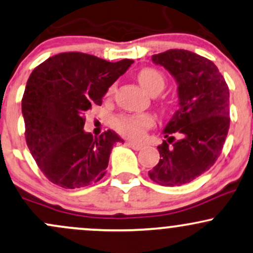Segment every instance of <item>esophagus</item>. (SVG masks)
Masks as SVG:
<instances>
[{
	"mask_svg": "<svg viewBox=\"0 0 253 253\" xmlns=\"http://www.w3.org/2000/svg\"><path fill=\"white\" fill-rule=\"evenodd\" d=\"M127 145H128L129 148H132L133 150H141L144 148V144L135 143V141H127Z\"/></svg>",
	"mask_w": 253,
	"mask_h": 253,
	"instance_id": "1",
	"label": "esophagus"
}]
</instances>
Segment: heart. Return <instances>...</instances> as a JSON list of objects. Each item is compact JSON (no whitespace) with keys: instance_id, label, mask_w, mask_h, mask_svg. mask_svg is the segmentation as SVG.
Wrapping results in <instances>:
<instances>
[{"instance_id":"1","label":"heart","mask_w":253,"mask_h":253,"mask_svg":"<svg viewBox=\"0 0 253 253\" xmlns=\"http://www.w3.org/2000/svg\"><path fill=\"white\" fill-rule=\"evenodd\" d=\"M138 82L151 95L154 92H161L165 87V77L160 71L155 68H144L138 73ZM115 90V85H112L108 90V95H112ZM155 119L149 114H128L120 115L114 119V128L120 134L131 139H141L145 131L154 126Z\"/></svg>"}]
</instances>
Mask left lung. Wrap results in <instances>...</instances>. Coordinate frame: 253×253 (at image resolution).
I'll return each mask as SVG.
<instances>
[{
    "instance_id": "obj_1",
    "label": "left lung",
    "mask_w": 253,
    "mask_h": 253,
    "mask_svg": "<svg viewBox=\"0 0 253 253\" xmlns=\"http://www.w3.org/2000/svg\"><path fill=\"white\" fill-rule=\"evenodd\" d=\"M152 61L175 79L179 109L163 129L168 139L157 146L160 162L149 176L162 186L188 184L212 167L223 148L230 121L228 85L212 61L188 50H167L152 55Z\"/></svg>"
}]
</instances>
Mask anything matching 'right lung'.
Returning a JSON list of instances; mask_svg holds the SVG:
<instances>
[{
    "instance_id": "obj_1",
    "label": "right lung",
    "mask_w": 253,
    "mask_h": 253,
    "mask_svg": "<svg viewBox=\"0 0 253 253\" xmlns=\"http://www.w3.org/2000/svg\"><path fill=\"white\" fill-rule=\"evenodd\" d=\"M133 63L109 62L84 52H62L37 66L21 101L25 138L36 163L63 188L92 185L104 176L113 146L124 141L112 129L92 137L84 113Z\"/></svg>"
}]
</instances>
